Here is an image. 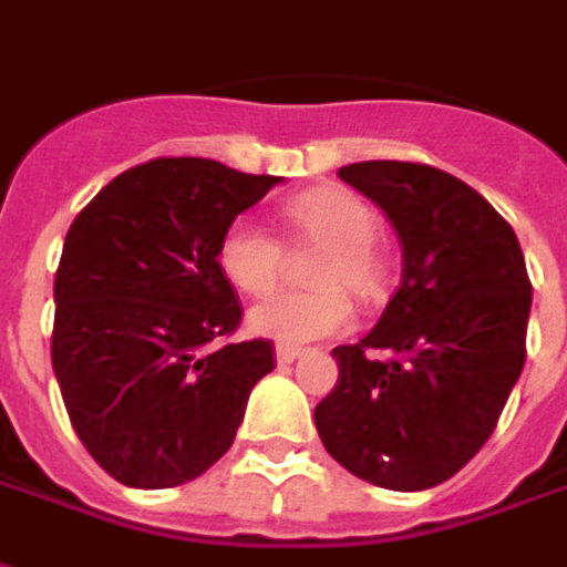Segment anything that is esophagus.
Here are the masks:
<instances>
[{"mask_svg":"<svg viewBox=\"0 0 567 567\" xmlns=\"http://www.w3.org/2000/svg\"><path fill=\"white\" fill-rule=\"evenodd\" d=\"M305 350L301 347H287V344H278L275 350V359H278V365H289V362H296Z\"/></svg>","mask_w":567,"mask_h":567,"instance_id":"esophagus-1","label":"esophagus"}]
</instances>
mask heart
<instances>
[{"mask_svg": "<svg viewBox=\"0 0 567 567\" xmlns=\"http://www.w3.org/2000/svg\"><path fill=\"white\" fill-rule=\"evenodd\" d=\"M284 220L299 241L329 250L313 271V287L320 292H275L256 301L247 313L250 332L287 347L344 332L353 323V308L341 289L371 299L383 284V262L374 247L378 214L350 189L320 187L292 198ZM217 262L235 287L262 296L278 284L284 247L266 226L235 220L223 233Z\"/></svg>", "mask_w": 567, "mask_h": 567, "instance_id": "b5f03b06", "label": "heart"}]
</instances>
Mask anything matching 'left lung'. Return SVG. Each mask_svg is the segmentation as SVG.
Returning a JSON list of instances; mask_svg holds the SVG:
<instances>
[{"mask_svg": "<svg viewBox=\"0 0 567 567\" xmlns=\"http://www.w3.org/2000/svg\"><path fill=\"white\" fill-rule=\"evenodd\" d=\"M402 244V287L313 411L323 447L362 481L420 493L493 435L526 362L532 284L514 229L458 177L420 163L338 168ZM383 349L386 360L369 358Z\"/></svg>", "mask_w": 567, "mask_h": 567, "instance_id": "8db88e82", "label": "left lung"}]
</instances>
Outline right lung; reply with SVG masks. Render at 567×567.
<instances>
[{"label":"right lung","mask_w":567,"mask_h":567,"mask_svg":"<svg viewBox=\"0 0 567 567\" xmlns=\"http://www.w3.org/2000/svg\"><path fill=\"white\" fill-rule=\"evenodd\" d=\"M278 184L198 156L151 159L114 177L65 235L53 374L78 437L123 486L205 474L275 371L271 341L217 347L241 320L217 250Z\"/></svg>","instance_id":"1"}]
</instances>
